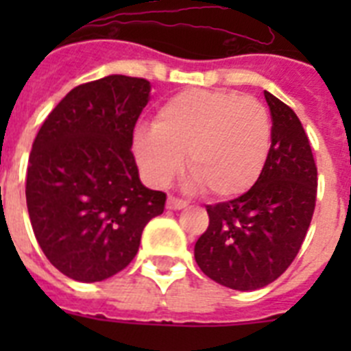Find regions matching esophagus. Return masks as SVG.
Listing matches in <instances>:
<instances>
[{"label": "esophagus", "mask_w": 351, "mask_h": 351, "mask_svg": "<svg viewBox=\"0 0 351 351\" xmlns=\"http://www.w3.org/2000/svg\"><path fill=\"white\" fill-rule=\"evenodd\" d=\"M184 207H188V202L186 200H181V198H176L170 195L169 198H167V209H172V210H181L184 209Z\"/></svg>", "instance_id": "34e87169"}]
</instances>
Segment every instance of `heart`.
Segmentation results:
<instances>
[{
	"label": "heart",
	"mask_w": 351,
	"mask_h": 351,
	"mask_svg": "<svg viewBox=\"0 0 351 351\" xmlns=\"http://www.w3.org/2000/svg\"><path fill=\"white\" fill-rule=\"evenodd\" d=\"M272 126L267 108L251 96L188 89L156 112L153 126L133 135V153L151 184L165 186L184 165L191 188L230 198L255 184L267 165Z\"/></svg>",
	"instance_id": "b5f03b06"
}]
</instances>
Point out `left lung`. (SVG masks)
I'll list each match as a JSON object with an SVG mask.
<instances>
[{"mask_svg":"<svg viewBox=\"0 0 351 351\" xmlns=\"http://www.w3.org/2000/svg\"><path fill=\"white\" fill-rule=\"evenodd\" d=\"M272 117L267 165L241 197L207 206L209 226L195 244L198 267L239 291L267 287L299 253L316 200V165L297 114L263 91Z\"/></svg>","mask_w":351,"mask_h":351,"instance_id":"obj_1","label":"left lung"}]
</instances>
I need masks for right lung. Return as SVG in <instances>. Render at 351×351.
Segmentation results:
<instances>
[{
  "label": "right lung",
  "instance_id": "right-lung-1",
  "mask_svg": "<svg viewBox=\"0 0 351 351\" xmlns=\"http://www.w3.org/2000/svg\"><path fill=\"white\" fill-rule=\"evenodd\" d=\"M145 79L108 75L71 89L29 154L26 204L40 247L60 272L104 281L128 265L167 195L145 188L132 153Z\"/></svg>",
  "mask_w": 351,
  "mask_h": 351
}]
</instances>
